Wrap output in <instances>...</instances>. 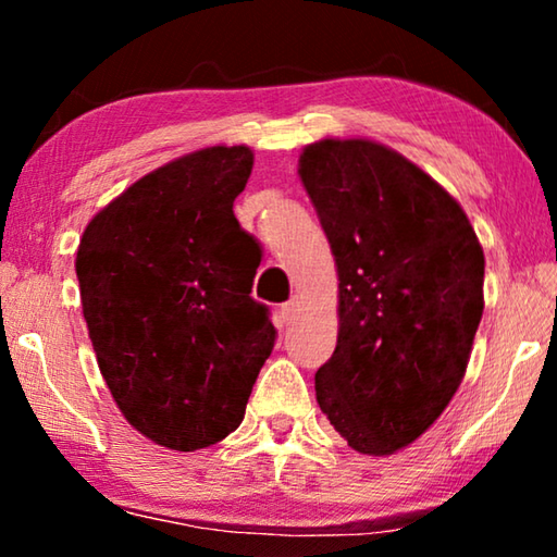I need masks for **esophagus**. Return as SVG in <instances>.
<instances>
[{
  "label": "esophagus",
  "mask_w": 557,
  "mask_h": 557,
  "mask_svg": "<svg viewBox=\"0 0 557 557\" xmlns=\"http://www.w3.org/2000/svg\"><path fill=\"white\" fill-rule=\"evenodd\" d=\"M280 314H282V322L292 324L297 319V314H299V301L297 299L285 301V305H282V309H280Z\"/></svg>",
  "instance_id": "34e87169"
}]
</instances>
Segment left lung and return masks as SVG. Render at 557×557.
Returning <instances> with one entry per match:
<instances>
[{"mask_svg": "<svg viewBox=\"0 0 557 557\" xmlns=\"http://www.w3.org/2000/svg\"><path fill=\"white\" fill-rule=\"evenodd\" d=\"M299 178L338 275V338L314 375L317 403L348 447L393 455L430 430L465 379L484 250L445 188L373 139L307 145Z\"/></svg>", "mask_w": 557, "mask_h": 557, "instance_id": "obj_1", "label": "left lung"}]
</instances>
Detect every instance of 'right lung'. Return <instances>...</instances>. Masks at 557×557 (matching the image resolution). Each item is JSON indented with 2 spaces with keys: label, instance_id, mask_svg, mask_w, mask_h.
I'll return each instance as SVG.
<instances>
[{
  "label": "right lung",
  "instance_id": "add662e5",
  "mask_svg": "<svg viewBox=\"0 0 557 557\" xmlns=\"http://www.w3.org/2000/svg\"><path fill=\"white\" fill-rule=\"evenodd\" d=\"M250 172L245 145L178 157L92 215L75 252L112 398L132 428L176 451L240 425L275 346L268 307L250 297L260 260L233 215Z\"/></svg>",
  "mask_w": 557,
  "mask_h": 557
}]
</instances>
